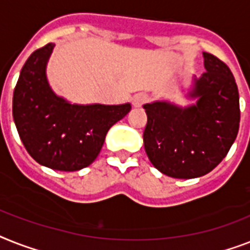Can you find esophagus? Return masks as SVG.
<instances>
[{
  "instance_id": "34e87169",
  "label": "esophagus",
  "mask_w": 250,
  "mask_h": 250,
  "mask_svg": "<svg viewBox=\"0 0 250 250\" xmlns=\"http://www.w3.org/2000/svg\"><path fill=\"white\" fill-rule=\"evenodd\" d=\"M147 100H149L147 95H145V93H137V95L132 97V104H133V106L139 107L143 106L145 103H147Z\"/></svg>"
}]
</instances>
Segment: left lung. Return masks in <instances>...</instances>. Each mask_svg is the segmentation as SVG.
Segmentation results:
<instances>
[{
	"label": "left lung",
	"mask_w": 250,
	"mask_h": 250,
	"mask_svg": "<svg viewBox=\"0 0 250 250\" xmlns=\"http://www.w3.org/2000/svg\"><path fill=\"white\" fill-rule=\"evenodd\" d=\"M207 72L194 82L196 105H144L147 115L144 146L154 167L174 178L209 173L229 153L239 132V91L230 68L204 52Z\"/></svg>",
	"instance_id": "obj_1"
}]
</instances>
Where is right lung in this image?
<instances>
[{"label":"right lung","mask_w":250,"mask_h":250,"mask_svg":"<svg viewBox=\"0 0 250 250\" xmlns=\"http://www.w3.org/2000/svg\"><path fill=\"white\" fill-rule=\"evenodd\" d=\"M54 46L36 50L21 68L13 117L24 147L37 163L56 171H78L96 159L109 128L128 114L131 105H72L56 96L46 78Z\"/></svg>","instance_id":"1"}]
</instances>
